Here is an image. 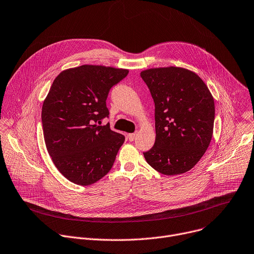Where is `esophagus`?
<instances>
[{
  "mask_svg": "<svg viewBox=\"0 0 254 254\" xmlns=\"http://www.w3.org/2000/svg\"><path fill=\"white\" fill-rule=\"evenodd\" d=\"M136 137V132H133V133H128L127 134V139L131 142V141H133L134 139Z\"/></svg>",
  "mask_w": 254,
  "mask_h": 254,
  "instance_id": "esophagus-1",
  "label": "esophagus"
}]
</instances>
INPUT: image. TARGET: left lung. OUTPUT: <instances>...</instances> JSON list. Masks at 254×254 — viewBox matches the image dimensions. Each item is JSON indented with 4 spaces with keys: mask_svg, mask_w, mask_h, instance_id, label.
Here are the masks:
<instances>
[{
    "mask_svg": "<svg viewBox=\"0 0 254 254\" xmlns=\"http://www.w3.org/2000/svg\"><path fill=\"white\" fill-rule=\"evenodd\" d=\"M155 103L156 140L144 153L148 164L164 175L190 171L210 146L215 102L204 82L179 66L141 72Z\"/></svg>",
    "mask_w": 254,
    "mask_h": 254,
    "instance_id": "obj_1",
    "label": "left lung"
}]
</instances>
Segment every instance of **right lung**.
<instances>
[{
	"mask_svg": "<svg viewBox=\"0 0 254 254\" xmlns=\"http://www.w3.org/2000/svg\"><path fill=\"white\" fill-rule=\"evenodd\" d=\"M127 74L126 68L83 64L55 79L41 111L44 142L54 164L71 182L90 186L111 169L125 136L97 123L109 114V90Z\"/></svg>",
	"mask_w": 254,
	"mask_h": 254,
	"instance_id": "right-lung-1",
	"label": "right lung"
}]
</instances>
